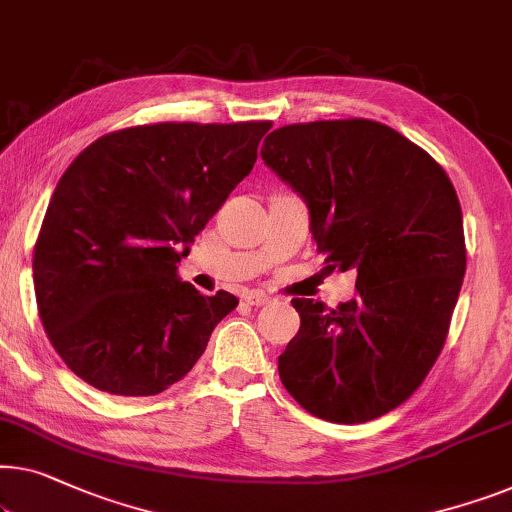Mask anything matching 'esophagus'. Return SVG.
Masks as SVG:
<instances>
[{"label": "esophagus", "instance_id": "esophagus-1", "mask_svg": "<svg viewBox=\"0 0 512 512\" xmlns=\"http://www.w3.org/2000/svg\"><path fill=\"white\" fill-rule=\"evenodd\" d=\"M244 300H247L249 305H254V307H263V305H268L272 298H270V295L261 293V291H251V293L244 295Z\"/></svg>", "mask_w": 512, "mask_h": 512}]
</instances>
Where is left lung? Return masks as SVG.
<instances>
[{"label": "left lung", "mask_w": 512, "mask_h": 512, "mask_svg": "<svg viewBox=\"0 0 512 512\" xmlns=\"http://www.w3.org/2000/svg\"><path fill=\"white\" fill-rule=\"evenodd\" d=\"M261 157L309 205L325 270H358V295L328 309L295 298L300 330L279 379L311 416L355 425L404 404L446 344L466 270L453 182L381 122L288 124Z\"/></svg>", "instance_id": "1"}]
</instances>
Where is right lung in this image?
<instances>
[{
  "mask_svg": "<svg viewBox=\"0 0 512 512\" xmlns=\"http://www.w3.org/2000/svg\"><path fill=\"white\" fill-rule=\"evenodd\" d=\"M272 122H159L106 133L59 177L34 244L43 330L73 374L122 397L184 379L238 307L177 279Z\"/></svg>",
  "mask_w": 512,
  "mask_h": 512,
  "instance_id": "1",
  "label": "right lung"
}]
</instances>
